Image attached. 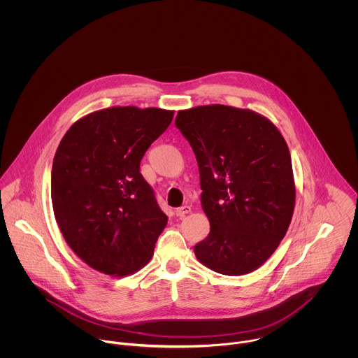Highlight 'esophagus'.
<instances>
[{
	"mask_svg": "<svg viewBox=\"0 0 358 358\" xmlns=\"http://www.w3.org/2000/svg\"><path fill=\"white\" fill-rule=\"evenodd\" d=\"M192 212V208L189 206V205H183V206H180V208H178L176 210H175V213H176V216L178 217H185L187 213H190Z\"/></svg>",
	"mask_w": 358,
	"mask_h": 358,
	"instance_id": "esophagus-1",
	"label": "esophagus"
}]
</instances>
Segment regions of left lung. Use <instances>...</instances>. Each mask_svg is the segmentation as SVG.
<instances>
[{
    "instance_id": "1",
    "label": "left lung",
    "mask_w": 358,
    "mask_h": 358,
    "mask_svg": "<svg viewBox=\"0 0 358 358\" xmlns=\"http://www.w3.org/2000/svg\"><path fill=\"white\" fill-rule=\"evenodd\" d=\"M200 171L210 231L197 259L226 275L254 271L277 250L295 208L288 146L267 118L223 104L178 111Z\"/></svg>"
}]
</instances>
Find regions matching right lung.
Masks as SVG:
<instances>
[{
	"mask_svg": "<svg viewBox=\"0 0 358 358\" xmlns=\"http://www.w3.org/2000/svg\"><path fill=\"white\" fill-rule=\"evenodd\" d=\"M173 111L108 107L71 125L56 150L51 197L69 247L92 268L127 275L153 256L168 216L139 172Z\"/></svg>",
	"mask_w": 358,
	"mask_h": 358,
	"instance_id": "right-lung-1",
	"label": "right lung"
}]
</instances>
